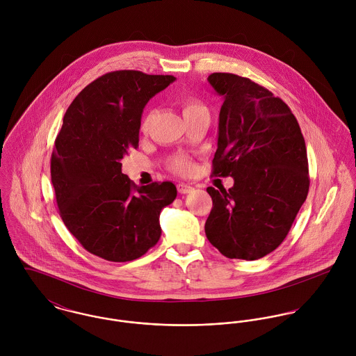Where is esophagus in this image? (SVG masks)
<instances>
[{
    "label": "esophagus",
    "instance_id": "1",
    "mask_svg": "<svg viewBox=\"0 0 356 356\" xmlns=\"http://www.w3.org/2000/svg\"><path fill=\"white\" fill-rule=\"evenodd\" d=\"M177 189H178V193H181V195H188V193H191V192L193 191V186H191V185H188V184H184V182H179V184L177 185Z\"/></svg>",
    "mask_w": 356,
    "mask_h": 356
}]
</instances>
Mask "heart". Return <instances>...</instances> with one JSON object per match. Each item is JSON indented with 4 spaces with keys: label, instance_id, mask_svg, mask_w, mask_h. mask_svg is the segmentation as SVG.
Segmentation results:
<instances>
[{
    "label": "heart",
    "instance_id": "1",
    "mask_svg": "<svg viewBox=\"0 0 356 356\" xmlns=\"http://www.w3.org/2000/svg\"><path fill=\"white\" fill-rule=\"evenodd\" d=\"M197 108H202V105L195 100H186L182 104L184 115H186L188 112H192ZM151 118H152V112H147L145 116L143 118V123H141L143 130H145L148 127ZM170 168L177 174H186L192 170V160L188 156H177L170 161Z\"/></svg>",
    "mask_w": 356,
    "mask_h": 356
}]
</instances>
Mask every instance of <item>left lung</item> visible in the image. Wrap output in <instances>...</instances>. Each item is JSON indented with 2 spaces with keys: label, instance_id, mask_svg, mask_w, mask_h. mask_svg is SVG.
<instances>
[{
  "label": "left lung",
  "instance_id": "1",
  "mask_svg": "<svg viewBox=\"0 0 356 356\" xmlns=\"http://www.w3.org/2000/svg\"><path fill=\"white\" fill-rule=\"evenodd\" d=\"M223 97L212 175L234 185L207 188L205 236L229 259L256 260L280 247L309 188L305 137L291 108L248 78L213 72Z\"/></svg>",
  "mask_w": 356,
  "mask_h": 356
}]
</instances>
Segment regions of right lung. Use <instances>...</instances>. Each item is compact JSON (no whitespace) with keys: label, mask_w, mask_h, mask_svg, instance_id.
Segmentation results:
<instances>
[{"label":"right lung","mask_w":356,"mask_h":356,"mask_svg":"<svg viewBox=\"0 0 356 356\" xmlns=\"http://www.w3.org/2000/svg\"><path fill=\"white\" fill-rule=\"evenodd\" d=\"M174 81L134 70L106 72L64 115L51 154V184L64 225L90 254L130 261L160 238V211L175 200V185L138 188L120 161L138 148L144 106Z\"/></svg>","instance_id":"right-lung-1"}]
</instances>
